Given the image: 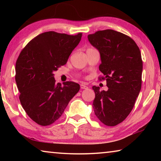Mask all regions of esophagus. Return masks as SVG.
Returning a JSON list of instances; mask_svg holds the SVG:
<instances>
[{
  "mask_svg": "<svg viewBox=\"0 0 161 161\" xmlns=\"http://www.w3.org/2000/svg\"><path fill=\"white\" fill-rule=\"evenodd\" d=\"M80 87H81V89H87L88 88V86H87L86 84H80Z\"/></svg>",
  "mask_w": 161,
  "mask_h": 161,
  "instance_id": "34e87169",
  "label": "esophagus"
}]
</instances>
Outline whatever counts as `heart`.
Returning <instances> with one entry per match:
<instances>
[{
  "mask_svg": "<svg viewBox=\"0 0 161 161\" xmlns=\"http://www.w3.org/2000/svg\"><path fill=\"white\" fill-rule=\"evenodd\" d=\"M89 49H90V48H89Z\"/></svg>",
  "mask_w": 161,
  "mask_h": 161,
  "instance_id": "obj_1",
  "label": "heart"
}]
</instances>
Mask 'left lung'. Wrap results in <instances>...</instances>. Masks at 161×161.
<instances>
[{"instance_id": "left-lung-1", "label": "left lung", "mask_w": 161, "mask_h": 161, "mask_svg": "<svg viewBox=\"0 0 161 161\" xmlns=\"http://www.w3.org/2000/svg\"><path fill=\"white\" fill-rule=\"evenodd\" d=\"M89 42L99 51V70L107 80V91L92 87L95 92V115L106 126L121 123L134 107L142 83L143 61L139 48L128 35L114 30L97 31L88 35Z\"/></svg>"}]
</instances>
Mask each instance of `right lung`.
Segmentation results:
<instances>
[{
	"label": "right lung",
	"instance_id": "1",
	"mask_svg": "<svg viewBox=\"0 0 161 161\" xmlns=\"http://www.w3.org/2000/svg\"><path fill=\"white\" fill-rule=\"evenodd\" d=\"M81 35V32L75 35L43 32L19 54L15 64L19 99L30 118L40 126L55 122L80 90V84L74 81H66L63 86L56 84L53 72L67 63Z\"/></svg>",
	"mask_w": 161,
	"mask_h": 161
}]
</instances>
